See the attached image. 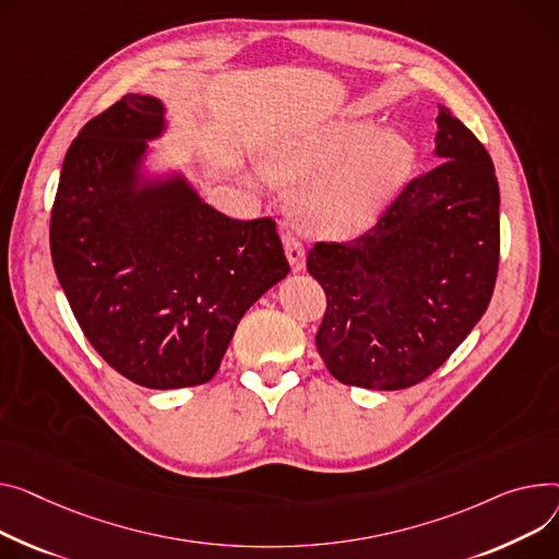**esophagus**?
<instances>
[{
	"label": "esophagus",
	"mask_w": 559,
	"mask_h": 559,
	"mask_svg": "<svg viewBox=\"0 0 559 559\" xmlns=\"http://www.w3.org/2000/svg\"><path fill=\"white\" fill-rule=\"evenodd\" d=\"M283 247H285V253H287L292 270L304 272L306 270V249H304V245L296 240L292 234H285L283 236Z\"/></svg>",
	"instance_id": "1"
}]
</instances>
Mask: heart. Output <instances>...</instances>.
Instances as JSON below:
<instances>
[{"label": "heart", "instance_id": "1", "mask_svg": "<svg viewBox=\"0 0 559 559\" xmlns=\"http://www.w3.org/2000/svg\"><path fill=\"white\" fill-rule=\"evenodd\" d=\"M418 164L404 130L376 119H337L260 147L258 166L270 181L301 183L294 215L317 238L364 234L402 193Z\"/></svg>", "mask_w": 559, "mask_h": 559}]
</instances>
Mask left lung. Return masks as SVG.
I'll return each mask as SVG.
<instances>
[{
  "label": "left lung",
  "mask_w": 559,
  "mask_h": 559,
  "mask_svg": "<svg viewBox=\"0 0 559 559\" xmlns=\"http://www.w3.org/2000/svg\"><path fill=\"white\" fill-rule=\"evenodd\" d=\"M436 157L378 225L317 242L308 272L328 310L317 348L344 384L397 391L429 378L486 314L499 270V181L483 143L440 105Z\"/></svg>",
  "instance_id": "left-lung-1"
}]
</instances>
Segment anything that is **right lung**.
Listing matches in <instances>:
<instances>
[{
    "mask_svg": "<svg viewBox=\"0 0 559 559\" xmlns=\"http://www.w3.org/2000/svg\"><path fill=\"white\" fill-rule=\"evenodd\" d=\"M166 105L126 94L69 145L51 258L98 355L145 389L209 382L245 312L287 272L274 219H234L181 168L153 170Z\"/></svg>",
    "mask_w": 559,
    "mask_h": 559,
    "instance_id": "obj_1",
    "label": "right lung"
}]
</instances>
